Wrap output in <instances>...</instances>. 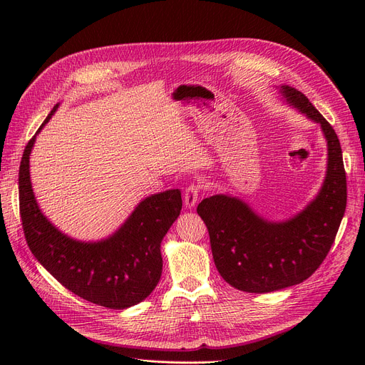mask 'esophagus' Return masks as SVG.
<instances>
[{"mask_svg": "<svg viewBox=\"0 0 365 365\" xmlns=\"http://www.w3.org/2000/svg\"><path fill=\"white\" fill-rule=\"evenodd\" d=\"M201 189H202V186L200 183H197V182H192L185 189V197L183 198H185L186 207L190 208V207H194L197 204L198 197L201 194Z\"/></svg>", "mask_w": 365, "mask_h": 365, "instance_id": "1", "label": "esophagus"}]
</instances>
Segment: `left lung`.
Instances as JSON below:
<instances>
[{"label":"left lung","mask_w":365,"mask_h":365,"mask_svg":"<svg viewBox=\"0 0 365 365\" xmlns=\"http://www.w3.org/2000/svg\"><path fill=\"white\" fill-rule=\"evenodd\" d=\"M284 98L321 124L329 143L327 178L319 195L282 223L266 222L245 202L213 195L197 212L204 220L215 264L222 278L247 293H269L308 279L327 257L346 208V171L331 124L306 96L282 86Z\"/></svg>","instance_id":"1"}]
</instances>
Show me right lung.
<instances>
[{
	"label": "right lung",
	"mask_w": 365,
	"mask_h": 365,
	"mask_svg": "<svg viewBox=\"0 0 365 365\" xmlns=\"http://www.w3.org/2000/svg\"><path fill=\"white\" fill-rule=\"evenodd\" d=\"M34 142L35 136L28 142L19 168V210L32 255L65 289L91 303L125 309L146 299L161 278L160 247L180 215V190L171 189L143 200L108 240L75 241L57 231L36 205L29 179Z\"/></svg>",
	"instance_id": "1"
}]
</instances>
